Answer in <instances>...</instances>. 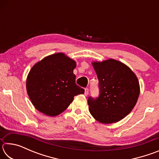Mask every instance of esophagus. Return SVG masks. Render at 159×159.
Here are the masks:
<instances>
[{
  "instance_id": "1",
  "label": "esophagus",
  "mask_w": 159,
  "mask_h": 159,
  "mask_svg": "<svg viewBox=\"0 0 159 159\" xmlns=\"http://www.w3.org/2000/svg\"><path fill=\"white\" fill-rule=\"evenodd\" d=\"M88 93H89V90H88V88H85V95L87 96L88 95Z\"/></svg>"
}]
</instances>
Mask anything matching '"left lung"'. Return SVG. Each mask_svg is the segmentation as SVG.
Listing matches in <instances>:
<instances>
[{"instance_id": "obj_1", "label": "left lung", "mask_w": 159, "mask_h": 159, "mask_svg": "<svg viewBox=\"0 0 159 159\" xmlns=\"http://www.w3.org/2000/svg\"><path fill=\"white\" fill-rule=\"evenodd\" d=\"M92 64L99 80V95L88 98L90 113L104 124L119 121L130 114L138 101V78L128 66L113 59Z\"/></svg>"}]
</instances>
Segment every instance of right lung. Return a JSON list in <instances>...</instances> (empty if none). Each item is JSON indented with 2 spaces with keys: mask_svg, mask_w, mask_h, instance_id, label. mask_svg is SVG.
I'll return each instance as SVG.
<instances>
[{
  "mask_svg": "<svg viewBox=\"0 0 159 159\" xmlns=\"http://www.w3.org/2000/svg\"><path fill=\"white\" fill-rule=\"evenodd\" d=\"M76 61L59 52L32 67L26 79V91L38 111L55 116L68 108L74 96L84 93L76 84Z\"/></svg>",
  "mask_w": 159,
  "mask_h": 159,
  "instance_id": "add662e5",
  "label": "right lung"
}]
</instances>
